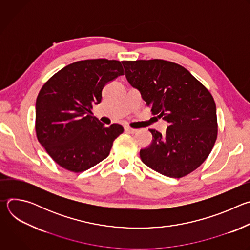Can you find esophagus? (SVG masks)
Returning a JSON list of instances; mask_svg holds the SVG:
<instances>
[{
    "instance_id": "obj_1",
    "label": "esophagus",
    "mask_w": 250,
    "mask_h": 250,
    "mask_svg": "<svg viewBox=\"0 0 250 250\" xmlns=\"http://www.w3.org/2000/svg\"><path fill=\"white\" fill-rule=\"evenodd\" d=\"M125 130L126 132H129V133H135V132L137 131V129L131 128V127H129V126H125Z\"/></svg>"
}]
</instances>
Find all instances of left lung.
<instances>
[{
  "label": "left lung",
  "mask_w": 250,
  "mask_h": 250,
  "mask_svg": "<svg viewBox=\"0 0 250 250\" xmlns=\"http://www.w3.org/2000/svg\"><path fill=\"white\" fill-rule=\"evenodd\" d=\"M122 63L127 82L152 115L169 124L164 134L149 129L152 141L140 149L142 162L170 178L193 172L217 139V108L210 93L179 64L161 59Z\"/></svg>",
  "instance_id": "left-lung-1"
}]
</instances>
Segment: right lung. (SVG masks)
I'll return each instance as SVG.
<instances>
[{"mask_svg": "<svg viewBox=\"0 0 250 250\" xmlns=\"http://www.w3.org/2000/svg\"><path fill=\"white\" fill-rule=\"evenodd\" d=\"M122 75L120 61L91 59L67 65L43 85L35 104V131L58 165L83 172L108 157L124 127H104L91 110L101 103L103 88Z\"/></svg>", "mask_w": 250, "mask_h": 250, "instance_id": "add662e5", "label": "right lung"}]
</instances>
